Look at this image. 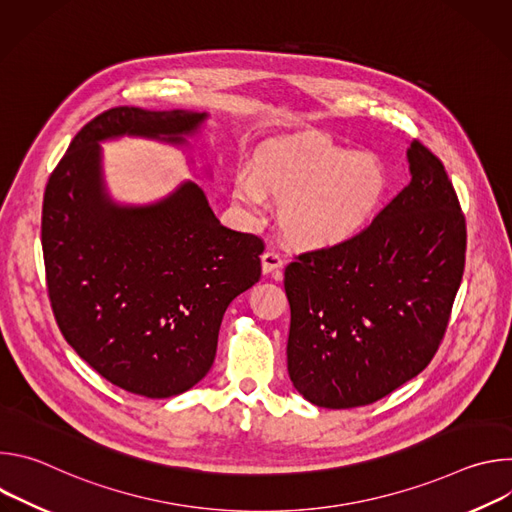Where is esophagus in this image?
<instances>
[{
  "label": "esophagus",
  "mask_w": 512,
  "mask_h": 512,
  "mask_svg": "<svg viewBox=\"0 0 512 512\" xmlns=\"http://www.w3.org/2000/svg\"><path fill=\"white\" fill-rule=\"evenodd\" d=\"M281 265H283V259H281V255H279L277 251L267 249V251L261 255V267H263V273L277 271Z\"/></svg>",
  "instance_id": "esophagus-1"
}]
</instances>
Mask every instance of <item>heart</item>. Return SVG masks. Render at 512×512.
<instances>
[{
  "instance_id": "b5f03b06",
  "label": "heart",
  "mask_w": 512,
  "mask_h": 512,
  "mask_svg": "<svg viewBox=\"0 0 512 512\" xmlns=\"http://www.w3.org/2000/svg\"><path fill=\"white\" fill-rule=\"evenodd\" d=\"M387 172L369 152L332 141H283L259 148L253 170H239L233 198L249 214L267 210V194L283 204L281 223L302 247L328 249L352 239L377 212Z\"/></svg>"
}]
</instances>
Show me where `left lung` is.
Instances as JSON below:
<instances>
[{
    "mask_svg": "<svg viewBox=\"0 0 512 512\" xmlns=\"http://www.w3.org/2000/svg\"><path fill=\"white\" fill-rule=\"evenodd\" d=\"M411 182L358 235L285 267L287 373L310 403L352 409L417 377L446 334L466 218L442 160L413 139Z\"/></svg>",
    "mask_w": 512,
    "mask_h": 512,
    "instance_id": "left-lung-1",
    "label": "left lung"
}]
</instances>
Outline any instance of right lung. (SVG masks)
Instances as JSON below:
<instances>
[{"label": "right lung", "mask_w": 512, "mask_h": 512, "mask_svg": "<svg viewBox=\"0 0 512 512\" xmlns=\"http://www.w3.org/2000/svg\"><path fill=\"white\" fill-rule=\"evenodd\" d=\"M206 117L109 109L70 141L44 192L46 285L62 336L103 379L150 399L206 377L229 304L261 277L265 245L223 227L194 182L156 204H115L99 141L184 143Z\"/></svg>", "instance_id": "right-lung-1"}]
</instances>
